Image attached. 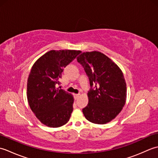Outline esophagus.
Returning a JSON list of instances; mask_svg holds the SVG:
<instances>
[{"label": "esophagus", "mask_w": 158, "mask_h": 158, "mask_svg": "<svg viewBox=\"0 0 158 158\" xmlns=\"http://www.w3.org/2000/svg\"><path fill=\"white\" fill-rule=\"evenodd\" d=\"M80 96V94H75L74 95V96H75V98L77 100V98H78V97Z\"/></svg>", "instance_id": "esophagus-1"}]
</instances>
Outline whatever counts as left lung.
Returning a JSON list of instances; mask_svg holds the SVG:
<instances>
[{
	"mask_svg": "<svg viewBox=\"0 0 158 158\" xmlns=\"http://www.w3.org/2000/svg\"><path fill=\"white\" fill-rule=\"evenodd\" d=\"M77 60L88 77V104L83 109L85 118L94 123L105 124L118 115L125 105L126 83L116 64L99 52H83Z\"/></svg>",
	"mask_w": 158,
	"mask_h": 158,
	"instance_id": "8db88e82",
	"label": "left lung"
}]
</instances>
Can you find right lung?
Wrapping results in <instances>:
<instances>
[{"label":"right lung","mask_w":158,"mask_h":158,"mask_svg":"<svg viewBox=\"0 0 158 158\" xmlns=\"http://www.w3.org/2000/svg\"><path fill=\"white\" fill-rule=\"evenodd\" d=\"M81 53L77 50H51L36 60L28 79L27 98L32 112L42 123L58 127L69 122L73 97L60 85L64 68Z\"/></svg>","instance_id":"1"}]
</instances>
